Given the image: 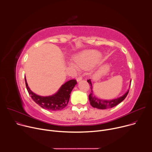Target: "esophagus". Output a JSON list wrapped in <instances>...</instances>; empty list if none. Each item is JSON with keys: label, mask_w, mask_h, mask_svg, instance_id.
Listing matches in <instances>:
<instances>
[{"label": "esophagus", "mask_w": 152, "mask_h": 152, "mask_svg": "<svg viewBox=\"0 0 152 152\" xmlns=\"http://www.w3.org/2000/svg\"><path fill=\"white\" fill-rule=\"evenodd\" d=\"M82 79V77L81 76H79V77H77L76 78V80H77V82H79V81H80Z\"/></svg>", "instance_id": "obj_1"}]
</instances>
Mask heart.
Here are the masks:
<instances>
[{
  "label": "heart",
  "mask_w": 152,
  "mask_h": 152,
  "mask_svg": "<svg viewBox=\"0 0 152 152\" xmlns=\"http://www.w3.org/2000/svg\"><path fill=\"white\" fill-rule=\"evenodd\" d=\"M99 55L96 51L86 50L77 56L75 58V61L77 67L84 69L92 64Z\"/></svg>",
  "instance_id": "b5f03b06"
}]
</instances>
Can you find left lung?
I'll return each mask as SVG.
<instances>
[{
  "instance_id": "8db88e82",
  "label": "left lung",
  "mask_w": 152,
  "mask_h": 152,
  "mask_svg": "<svg viewBox=\"0 0 152 152\" xmlns=\"http://www.w3.org/2000/svg\"><path fill=\"white\" fill-rule=\"evenodd\" d=\"M87 82H88L89 84L91 86V92L89 95V100L90 102V104L95 108H97V109L99 110H105V109H109V108L113 107L117 104H118L120 103H121L124 99L126 97L129 93V90L128 91L122 96L115 99H113V100H103V99H100L97 97H96L94 94L93 92V88H92V85L90 79L87 80Z\"/></svg>"
}]
</instances>
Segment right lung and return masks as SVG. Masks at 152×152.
<instances>
[{
  "label": "right lung",
  "instance_id": "right-lung-1",
  "mask_svg": "<svg viewBox=\"0 0 152 152\" xmlns=\"http://www.w3.org/2000/svg\"><path fill=\"white\" fill-rule=\"evenodd\" d=\"M25 79L27 90L32 100L41 107L50 111L61 110L68 104L71 92L77 83L76 80H70L63 84L55 94L44 97L34 93L29 88L25 77Z\"/></svg>",
  "mask_w": 152,
  "mask_h": 152
}]
</instances>
